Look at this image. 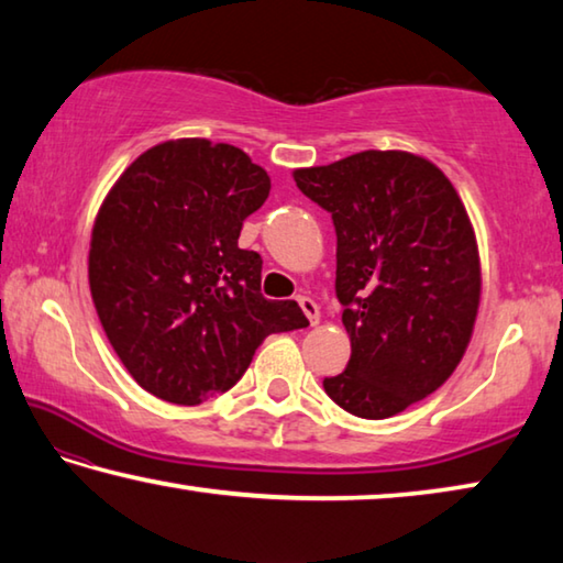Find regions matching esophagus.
<instances>
[{
  "label": "esophagus",
  "mask_w": 563,
  "mask_h": 563,
  "mask_svg": "<svg viewBox=\"0 0 563 563\" xmlns=\"http://www.w3.org/2000/svg\"><path fill=\"white\" fill-rule=\"evenodd\" d=\"M298 302H300V308H302L305 316H308L310 325H318V322H320V310H318V302L312 300V298H308V295H300Z\"/></svg>",
  "instance_id": "esophagus-1"
}]
</instances>
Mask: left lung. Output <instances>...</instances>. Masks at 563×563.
Instances as JSON below:
<instances>
[{
  "mask_svg": "<svg viewBox=\"0 0 563 563\" xmlns=\"http://www.w3.org/2000/svg\"><path fill=\"white\" fill-rule=\"evenodd\" d=\"M292 178L338 233L335 292L352 352L322 387L362 419L405 412L450 379L472 340L482 265L462 198L409 151H360Z\"/></svg>",
  "mask_w": 563,
  "mask_h": 563,
  "instance_id": "8db88e82",
  "label": "left lung"
}]
</instances>
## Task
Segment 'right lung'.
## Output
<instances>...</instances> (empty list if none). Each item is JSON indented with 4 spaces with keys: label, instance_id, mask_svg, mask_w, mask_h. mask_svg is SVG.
<instances>
[{
    "label": "right lung",
    "instance_id": "right-lung-1",
    "mask_svg": "<svg viewBox=\"0 0 563 563\" xmlns=\"http://www.w3.org/2000/svg\"><path fill=\"white\" fill-rule=\"evenodd\" d=\"M271 194L245 151L164 141L123 170L91 228L89 288L113 352L158 399L201 405L231 389L273 332L308 325L261 292L263 261L238 247Z\"/></svg>",
    "mask_w": 563,
    "mask_h": 563
}]
</instances>
